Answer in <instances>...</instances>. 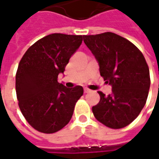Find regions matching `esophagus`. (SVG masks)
Segmentation results:
<instances>
[{
	"mask_svg": "<svg viewBox=\"0 0 159 159\" xmlns=\"http://www.w3.org/2000/svg\"><path fill=\"white\" fill-rule=\"evenodd\" d=\"M90 92H91V90L89 89H84V93H90Z\"/></svg>",
	"mask_w": 159,
	"mask_h": 159,
	"instance_id": "34e87169",
	"label": "esophagus"
}]
</instances>
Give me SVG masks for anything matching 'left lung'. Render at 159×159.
<instances>
[{
  "mask_svg": "<svg viewBox=\"0 0 159 159\" xmlns=\"http://www.w3.org/2000/svg\"><path fill=\"white\" fill-rule=\"evenodd\" d=\"M99 62L100 76L112 86L101 91L100 102L92 107L94 117L105 126L118 129L135 119L147 102L150 89L149 68L140 49L112 32L83 36Z\"/></svg>",
  "mask_w": 159,
  "mask_h": 159,
  "instance_id": "left-lung-1",
  "label": "left lung"
}]
</instances>
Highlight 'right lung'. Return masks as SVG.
Listing matches in <instances>:
<instances>
[{
    "mask_svg": "<svg viewBox=\"0 0 159 159\" xmlns=\"http://www.w3.org/2000/svg\"><path fill=\"white\" fill-rule=\"evenodd\" d=\"M83 36L54 33L30 47L16 72L19 109L30 126L41 133L59 131L71 119L82 86L67 89L58 83Z\"/></svg>",
    "mask_w": 159,
    "mask_h": 159,
    "instance_id": "1",
    "label": "right lung"
}]
</instances>
